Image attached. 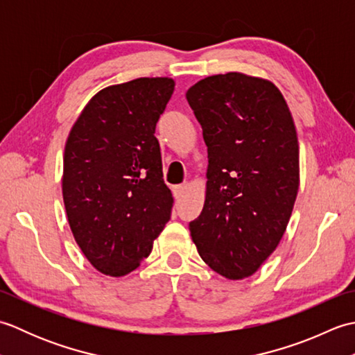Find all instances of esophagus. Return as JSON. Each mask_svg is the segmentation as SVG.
Returning <instances> with one entry per match:
<instances>
[{"label":"esophagus","mask_w":355,"mask_h":355,"mask_svg":"<svg viewBox=\"0 0 355 355\" xmlns=\"http://www.w3.org/2000/svg\"><path fill=\"white\" fill-rule=\"evenodd\" d=\"M187 191V184H178V186H173L172 187V192H173V197L175 198H182L183 195Z\"/></svg>","instance_id":"obj_1"}]
</instances>
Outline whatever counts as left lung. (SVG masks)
<instances>
[{
  "label": "left lung",
  "mask_w": 355,
  "mask_h": 355,
  "mask_svg": "<svg viewBox=\"0 0 355 355\" xmlns=\"http://www.w3.org/2000/svg\"><path fill=\"white\" fill-rule=\"evenodd\" d=\"M207 153L205 207L189 224L207 266L230 281L252 276L276 250L299 191V141L279 88L239 71L186 93Z\"/></svg>",
  "instance_id": "1"
}]
</instances>
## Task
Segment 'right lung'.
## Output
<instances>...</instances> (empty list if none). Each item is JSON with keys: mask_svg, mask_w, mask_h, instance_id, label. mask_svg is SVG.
I'll return each instance as SVG.
<instances>
[{"mask_svg": "<svg viewBox=\"0 0 355 355\" xmlns=\"http://www.w3.org/2000/svg\"><path fill=\"white\" fill-rule=\"evenodd\" d=\"M172 78H139L96 93L64 150L62 197L71 233L89 263L122 277L153 250L171 218L155 125Z\"/></svg>", "mask_w": 355, "mask_h": 355, "instance_id": "obj_1", "label": "right lung"}]
</instances>
